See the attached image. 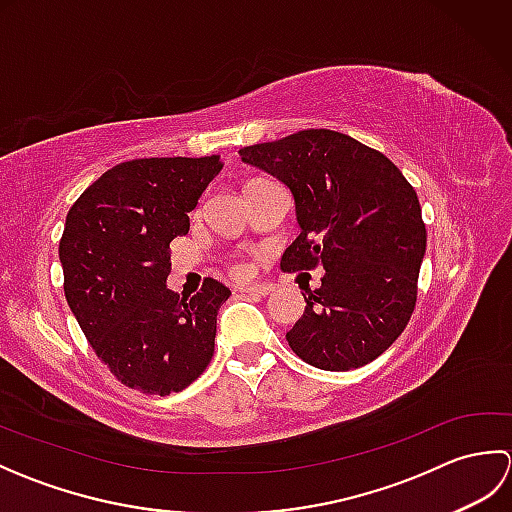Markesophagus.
Listing matches in <instances>:
<instances>
[{
	"instance_id": "1",
	"label": "esophagus",
	"mask_w": 512,
	"mask_h": 512,
	"mask_svg": "<svg viewBox=\"0 0 512 512\" xmlns=\"http://www.w3.org/2000/svg\"><path fill=\"white\" fill-rule=\"evenodd\" d=\"M270 290H273V286H270V284H250V286H237V292H246V295H259V297H266Z\"/></svg>"
}]
</instances>
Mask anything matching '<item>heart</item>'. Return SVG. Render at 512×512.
Here are the masks:
<instances>
[{"label": "heart", "instance_id": "heart-1", "mask_svg": "<svg viewBox=\"0 0 512 512\" xmlns=\"http://www.w3.org/2000/svg\"><path fill=\"white\" fill-rule=\"evenodd\" d=\"M235 273H237V275H244V273H246V268H244V266H237V268H235Z\"/></svg>", "mask_w": 512, "mask_h": 512}]
</instances>
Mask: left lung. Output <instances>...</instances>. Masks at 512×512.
<instances>
[{
	"mask_svg": "<svg viewBox=\"0 0 512 512\" xmlns=\"http://www.w3.org/2000/svg\"><path fill=\"white\" fill-rule=\"evenodd\" d=\"M246 165L277 178L295 200L299 237L284 270L323 266L306 312L286 332L303 361L347 372L383 354L416 306L427 250L418 195L380 151L330 129H303L239 149Z\"/></svg>",
	"mask_w": 512,
	"mask_h": 512,
	"instance_id": "obj_1",
	"label": "left lung"
}]
</instances>
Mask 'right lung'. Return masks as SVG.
Segmentation results:
<instances>
[{
	"label": "right lung",
	"instance_id": "right-lung-1",
	"mask_svg": "<svg viewBox=\"0 0 512 512\" xmlns=\"http://www.w3.org/2000/svg\"><path fill=\"white\" fill-rule=\"evenodd\" d=\"M220 156L140 158L105 171L65 217L59 259L72 314L96 356L143 394L182 391L211 363L231 290L206 279L189 301L167 288L171 239L222 171Z\"/></svg>",
	"mask_w": 512,
	"mask_h": 512
}]
</instances>
